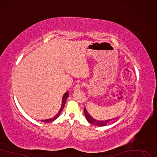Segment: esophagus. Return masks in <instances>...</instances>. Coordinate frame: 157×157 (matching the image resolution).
Segmentation results:
<instances>
[{"label":"esophagus","mask_w":157,"mask_h":157,"mask_svg":"<svg viewBox=\"0 0 157 157\" xmlns=\"http://www.w3.org/2000/svg\"><path fill=\"white\" fill-rule=\"evenodd\" d=\"M81 89V84L80 83H77L76 85H75L74 86V90L75 91H78V90H79Z\"/></svg>","instance_id":"1"}]
</instances>
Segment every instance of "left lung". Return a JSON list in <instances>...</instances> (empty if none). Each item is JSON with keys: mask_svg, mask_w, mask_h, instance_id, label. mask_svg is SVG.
I'll return each instance as SVG.
<instances>
[{"mask_svg": "<svg viewBox=\"0 0 157 157\" xmlns=\"http://www.w3.org/2000/svg\"><path fill=\"white\" fill-rule=\"evenodd\" d=\"M84 113H85V118H86V120H87L90 124H91L92 125H96V126H105L107 124H109L110 121L117 120L118 118V117H117V118H113V119H109V120H102V121L97 120L91 117V116L87 112V111H86V109L85 107L84 108Z\"/></svg>", "mask_w": 157, "mask_h": 157, "instance_id": "1", "label": "left lung"}]
</instances>
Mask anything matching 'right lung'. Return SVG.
Wrapping results in <instances>:
<instances>
[{"label": "right lung", "instance_id": "1", "mask_svg": "<svg viewBox=\"0 0 157 157\" xmlns=\"http://www.w3.org/2000/svg\"><path fill=\"white\" fill-rule=\"evenodd\" d=\"M68 96V92H66L65 94H64L63 96V98H62V104H61V109L59 111V112H58L57 113V114L55 116V117H54L53 118H52L50 119H47V120H40L42 121V122H46V123H48V122H52V121H54L55 120H56L58 117H59V115L61 114V113L62 112L63 109H64V107H65V105L66 103V101L67 100V98Z\"/></svg>", "mask_w": 157, "mask_h": 157}]
</instances>
